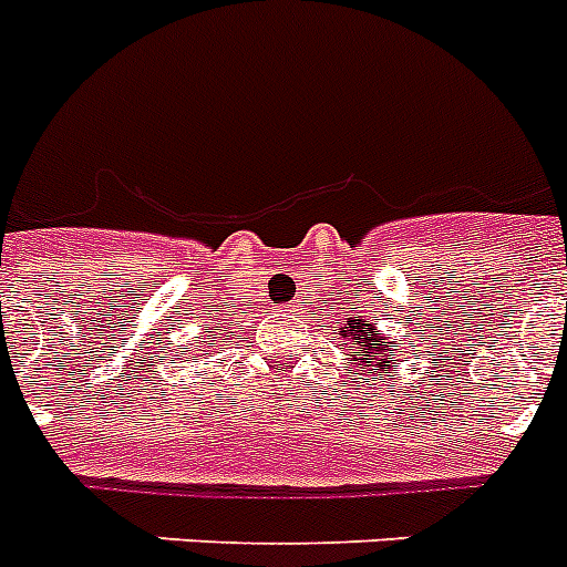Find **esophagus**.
<instances>
[{"label": "esophagus", "instance_id": "obj_1", "mask_svg": "<svg viewBox=\"0 0 567 567\" xmlns=\"http://www.w3.org/2000/svg\"><path fill=\"white\" fill-rule=\"evenodd\" d=\"M285 311H293V306H285Z\"/></svg>", "mask_w": 567, "mask_h": 567}]
</instances>
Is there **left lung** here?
Segmentation results:
<instances>
[{
    "label": "left lung",
    "mask_w": 567,
    "mask_h": 567,
    "mask_svg": "<svg viewBox=\"0 0 567 567\" xmlns=\"http://www.w3.org/2000/svg\"><path fill=\"white\" fill-rule=\"evenodd\" d=\"M379 326L370 323V320H347V329H343V338L352 343V361H355L358 372L361 375H370V370H390V340L384 334H379Z\"/></svg>",
    "instance_id": "1"
}]
</instances>
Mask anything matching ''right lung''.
<instances>
[{"label":"right lung","mask_w":567,"mask_h":567,"mask_svg":"<svg viewBox=\"0 0 567 567\" xmlns=\"http://www.w3.org/2000/svg\"><path fill=\"white\" fill-rule=\"evenodd\" d=\"M224 340H229V331H227V338H224ZM200 352H206V355H209L212 349H206V347H204V349H200Z\"/></svg>","instance_id":"1"}]
</instances>
